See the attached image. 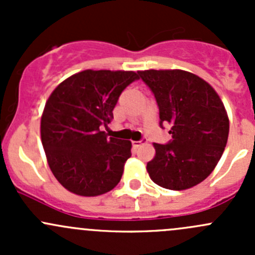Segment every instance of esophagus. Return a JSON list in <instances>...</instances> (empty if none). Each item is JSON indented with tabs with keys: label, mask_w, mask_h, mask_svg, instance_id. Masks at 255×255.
<instances>
[{
	"label": "esophagus",
	"mask_w": 255,
	"mask_h": 255,
	"mask_svg": "<svg viewBox=\"0 0 255 255\" xmlns=\"http://www.w3.org/2000/svg\"><path fill=\"white\" fill-rule=\"evenodd\" d=\"M145 143H146L145 138H143V139H140V140H134V142H132L133 146H135V148H138V146H140L142 144H145Z\"/></svg>",
	"instance_id": "1"
}]
</instances>
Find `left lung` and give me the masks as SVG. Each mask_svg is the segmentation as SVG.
<instances>
[{"label":"left lung","instance_id":"8db88e82","mask_svg":"<svg viewBox=\"0 0 255 255\" xmlns=\"http://www.w3.org/2000/svg\"><path fill=\"white\" fill-rule=\"evenodd\" d=\"M159 107L160 127L170 126L168 144L154 143L146 164L150 179L169 190H186L204 181L227 144L230 121L208 82L184 70L138 71Z\"/></svg>","mask_w":255,"mask_h":255}]
</instances>
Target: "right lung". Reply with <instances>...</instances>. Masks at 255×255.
<instances>
[{
    "label": "right lung",
    "mask_w": 255,
    "mask_h": 255,
    "mask_svg": "<svg viewBox=\"0 0 255 255\" xmlns=\"http://www.w3.org/2000/svg\"><path fill=\"white\" fill-rule=\"evenodd\" d=\"M139 79L134 71L84 70L51 92L40 121V135L51 173L80 196H99L120 182L130 158L129 140L101 130L113 118L123 90Z\"/></svg>",
    "instance_id": "right-lung-1"
}]
</instances>
